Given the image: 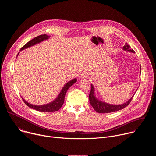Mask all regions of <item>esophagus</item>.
Returning a JSON list of instances; mask_svg holds the SVG:
<instances>
[{"mask_svg": "<svg viewBox=\"0 0 156 156\" xmlns=\"http://www.w3.org/2000/svg\"><path fill=\"white\" fill-rule=\"evenodd\" d=\"M89 77V75H88V74H87V73H81V75H80V78H88Z\"/></svg>", "mask_w": 156, "mask_h": 156, "instance_id": "esophagus-1", "label": "esophagus"}]
</instances>
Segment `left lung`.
<instances>
[{"label": "left lung", "instance_id": "8db88e82", "mask_svg": "<svg viewBox=\"0 0 156 156\" xmlns=\"http://www.w3.org/2000/svg\"><path fill=\"white\" fill-rule=\"evenodd\" d=\"M123 49L125 51L135 52L134 51L131 49V47L128 45L127 43H125V45L123 46ZM133 98V96L126 102H125L123 104H121V105L108 104L105 102L100 101L95 97L94 89V86L92 84L91 85V92H90V95H89V99H90V102L91 105L94 108L95 111H96L97 112L101 113V114L114 112H116V111H119L120 110H122V109L125 108L131 102Z\"/></svg>", "mask_w": 156, "mask_h": 156}]
</instances>
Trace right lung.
I'll return each mask as SVG.
<instances>
[{"label": "right lung", "mask_w": 156, "mask_h": 156, "mask_svg": "<svg viewBox=\"0 0 156 156\" xmlns=\"http://www.w3.org/2000/svg\"><path fill=\"white\" fill-rule=\"evenodd\" d=\"M49 37H50L49 36L44 34H42V35H39V36L34 37L32 40L30 41L29 42H28L25 44V45H24L21 48L20 51L23 50L28 48H30L32 46H34V45H35V44H36L39 42H41V41H42L44 40L48 39V38H49ZM76 82V79L75 78L66 83L62 88L61 92L60 93L59 95L56 98V99L48 104L42 105H32V104L27 102L23 98H22V99H23V101H24V102L25 103L26 105H27L28 107H30L31 108L35 109L36 110L40 111V112H55V111L58 110L62 107V106L64 102L65 96L66 94V91H67V90H69V88Z\"/></svg>", "instance_id": "obj_1"}]
</instances>
